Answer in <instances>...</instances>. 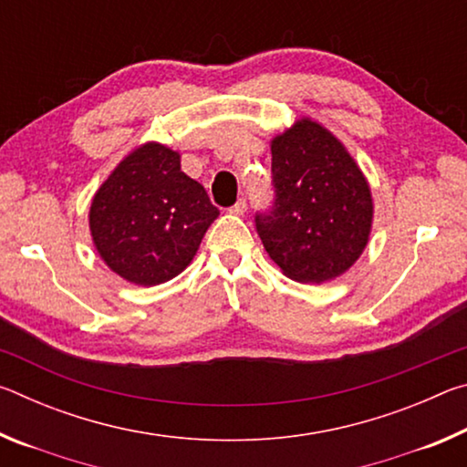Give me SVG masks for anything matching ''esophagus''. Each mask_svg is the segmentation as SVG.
<instances>
[{
	"mask_svg": "<svg viewBox=\"0 0 467 467\" xmlns=\"http://www.w3.org/2000/svg\"><path fill=\"white\" fill-rule=\"evenodd\" d=\"M244 212H247V202H244V200H239L231 208V214H236V216H243Z\"/></svg>",
	"mask_w": 467,
	"mask_h": 467,
	"instance_id": "esophagus-1",
	"label": "esophagus"
}]
</instances>
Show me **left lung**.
<instances>
[{"instance_id":"obj_1","label":"left lung","mask_w":467,"mask_h":467,"mask_svg":"<svg viewBox=\"0 0 467 467\" xmlns=\"http://www.w3.org/2000/svg\"><path fill=\"white\" fill-rule=\"evenodd\" d=\"M274 205L257 212L265 251L288 278L321 284L350 270L373 226V197L342 141L298 119L272 140Z\"/></svg>"}]
</instances>
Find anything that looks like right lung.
<instances>
[{
	"mask_svg": "<svg viewBox=\"0 0 467 467\" xmlns=\"http://www.w3.org/2000/svg\"><path fill=\"white\" fill-rule=\"evenodd\" d=\"M218 214L205 189L181 171L179 152L148 141L99 187L88 220L110 270L138 286H156L192 264Z\"/></svg>",
	"mask_w": 467,
	"mask_h": 467,
	"instance_id": "obj_1",
	"label": "right lung"
}]
</instances>
